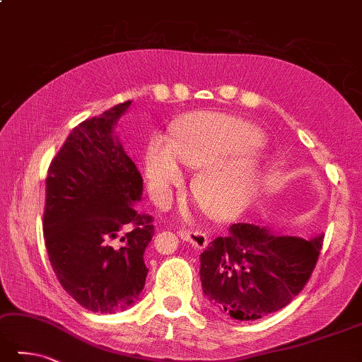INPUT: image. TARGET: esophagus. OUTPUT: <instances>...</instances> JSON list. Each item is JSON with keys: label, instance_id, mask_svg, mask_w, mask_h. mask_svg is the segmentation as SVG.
<instances>
[{"label": "esophagus", "instance_id": "34e87169", "mask_svg": "<svg viewBox=\"0 0 362 362\" xmlns=\"http://www.w3.org/2000/svg\"><path fill=\"white\" fill-rule=\"evenodd\" d=\"M180 238L195 249H204L208 245V236L199 230H180Z\"/></svg>", "mask_w": 362, "mask_h": 362}]
</instances>
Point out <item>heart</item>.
I'll use <instances>...</instances> for the list:
<instances>
[{
  "mask_svg": "<svg viewBox=\"0 0 362 362\" xmlns=\"http://www.w3.org/2000/svg\"><path fill=\"white\" fill-rule=\"evenodd\" d=\"M264 135L257 126L223 113L199 112L184 117L175 141L154 135L145 153V175L153 197L167 202L184 181L182 165L201 170L195 197L209 214L222 219L247 209L260 190L262 165L255 151Z\"/></svg>",
  "mask_w": 362,
  "mask_h": 362,
  "instance_id": "heart-1",
  "label": "heart"
}]
</instances>
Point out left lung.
<instances>
[{
	"instance_id": "8db88e82",
	"label": "left lung",
	"mask_w": 362,
	"mask_h": 362,
	"mask_svg": "<svg viewBox=\"0 0 362 362\" xmlns=\"http://www.w3.org/2000/svg\"><path fill=\"white\" fill-rule=\"evenodd\" d=\"M325 235L304 240L254 223L230 225L200 255V281L213 308L233 320L284 309L308 284Z\"/></svg>"
}]
</instances>
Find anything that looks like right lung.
<instances>
[{"label":"right lung","instance_id":"right-lung-1","mask_svg":"<svg viewBox=\"0 0 362 362\" xmlns=\"http://www.w3.org/2000/svg\"><path fill=\"white\" fill-rule=\"evenodd\" d=\"M132 100L72 129L45 180L44 238L58 281L80 305L115 313L139 301L153 238L143 180L115 127Z\"/></svg>","mask_w":362,"mask_h":362}]
</instances>
